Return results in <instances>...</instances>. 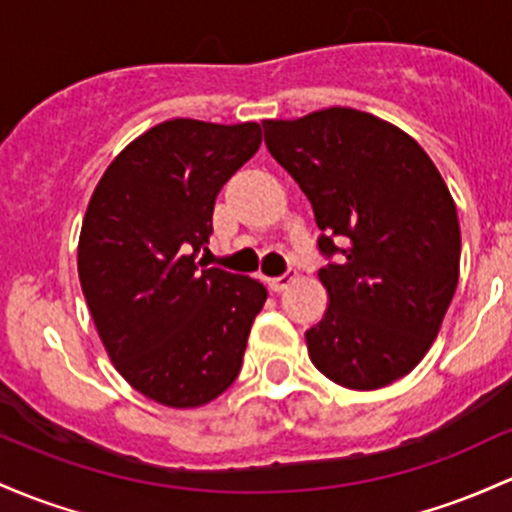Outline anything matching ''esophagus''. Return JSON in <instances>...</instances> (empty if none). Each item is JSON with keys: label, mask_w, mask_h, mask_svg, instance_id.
<instances>
[{"label": "esophagus", "mask_w": 512, "mask_h": 512, "mask_svg": "<svg viewBox=\"0 0 512 512\" xmlns=\"http://www.w3.org/2000/svg\"><path fill=\"white\" fill-rule=\"evenodd\" d=\"M267 282H269V289H272V291H284L286 286L294 282V272L289 269V272H284L282 277H272V279H267Z\"/></svg>", "instance_id": "34e87169"}]
</instances>
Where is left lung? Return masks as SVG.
<instances>
[{
    "label": "left lung",
    "mask_w": 512,
    "mask_h": 512,
    "mask_svg": "<svg viewBox=\"0 0 512 512\" xmlns=\"http://www.w3.org/2000/svg\"><path fill=\"white\" fill-rule=\"evenodd\" d=\"M262 126L311 201L320 252L342 255L318 272L330 303L306 330L308 357L345 389L389 386L418 367L457 291L462 235L445 179L408 133L350 106Z\"/></svg>",
    "instance_id": "8db88e82"
}]
</instances>
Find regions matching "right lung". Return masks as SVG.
I'll return each mask as SVG.
<instances>
[{
	"label": "right lung",
	"instance_id": "1",
	"mask_svg": "<svg viewBox=\"0 0 512 512\" xmlns=\"http://www.w3.org/2000/svg\"><path fill=\"white\" fill-rule=\"evenodd\" d=\"M260 143L255 121L157 123L114 157L89 199L77 245L84 299L119 374L162 406L221 396L267 301L257 279L196 262L218 192Z\"/></svg>",
	"mask_w": 512,
	"mask_h": 512
}]
</instances>
